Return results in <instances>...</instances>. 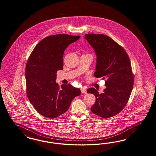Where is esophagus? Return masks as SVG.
Segmentation results:
<instances>
[{
    "label": "esophagus",
    "mask_w": 156,
    "mask_h": 156,
    "mask_svg": "<svg viewBox=\"0 0 156 156\" xmlns=\"http://www.w3.org/2000/svg\"><path fill=\"white\" fill-rule=\"evenodd\" d=\"M81 92H82V93H87L86 89L84 88V87H82L81 89Z\"/></svg>",
    "instance_id": "34e87169"
}]
</instances>
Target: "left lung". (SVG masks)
I'll return each instance as SVG.
<instances>
[{"label":"left lung","mask_w":156,"mask_h":156,"mask_svg":"<svg viewBox=\"0 0 156 156\" xmlns=\"http://www.w3.org/2000/svg\"><path fill=\"white\" fill-rule=\"evenodd\" d=\"M85 38L97 55L94 75L105 80L107 87L102 93L92 87L87 90L96 98L91 111L109 118L120 113L129 101L134 80L131 62L123 48L107 35L90 33Z\"/></svg>","instance_id":"8db88e82"}]
</instances>
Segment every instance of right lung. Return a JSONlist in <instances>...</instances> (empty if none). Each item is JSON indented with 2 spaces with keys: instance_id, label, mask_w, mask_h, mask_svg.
<instances>
[{
  "instance_id": "add662e5",
  "label": "right lung",
  "mask_w": 156,
  "mask_h": 156,
  "mask_svg": "<svg viewBox=\"0 0 156 156\" xmlns=\"http://www.w3.org/2000/svg\"><path fill=\"white\" fill-rule=\"evenodd\" d=\"M80 36L59 34L44 38L38 43L27 60L25 69L27 94L38 113L55 118L65 113L71 102L81 94L71 84L60 87L56 72L62 70L66 48Z\"/></svg>"
}]
</instances>
